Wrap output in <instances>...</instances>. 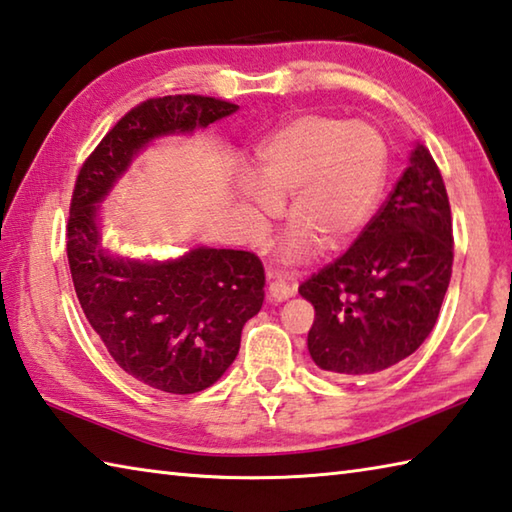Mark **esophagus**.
Listing matches in <instances>:
<instances>
[{
    "instance_id": "esophagus-1",
    "label": "esophagus",
    "mask_w": 512,
    "mask_h": 512,
    "mask_svg": "<svg viewBox=\"0 0 512 512\" xmlns=\"http://www.w3.org/2000/svg\"><path fill=\"white\" fill-rule=\"evenodd\" d=\"M269 278H272V274H269ZM294 294V287L285 283V281H272L269 283V301L274 303H281L285 301V298H289Z\"/></svg>"
}]
</instances>
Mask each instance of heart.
I'll use <instances>...</instances> for the list:
<instances>
[{
  "mask_svg": "<svg viewBox=\"0 0 512 512\" xmlns=\"http://www.w3.org/2000/svg\"><path fill=\"white\" fill-rule=\"evenodd\" d=\"M388 149L368 122L336 115H303L278 129L260 151V180L243 185L254 236L289 196L296 231L287 258H301L310 240L323 252L341 249L359 234L381 191Z\"/></svg>",
  "mask_w": 512,
  "mask_h": 512,
  "instance_id": "heart-1",
  "label": "heart"
}]
</instances>
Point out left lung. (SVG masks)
Instances as JSON below:
<instances>
[{
	"label": "left lung",
	"instance_id": "8db88e82",
	"mask_svg": "<svg viewBox=\"0 0 512 512\" xmlns=\"http://www.w3.org/2000/svg\"><path fill=\"white\" fill-rule=\"evenodd\" d=\"M452 245L446 185L435 158L417 144L410 167L350 249L298 287L316 312L307 350L318 368L352 379L417 352L446 296Z\"/></svg>",
	"mask_w": 512,
	"mask_h": 512
}]
</instances>
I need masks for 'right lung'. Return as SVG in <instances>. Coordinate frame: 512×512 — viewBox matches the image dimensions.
Listing matches in <instances>:
<instances>
[{
	"label": "right lung",
	"instance_id": "add662e5",
	"mask_svg": "<svg viewBox=\"0 0 512 512\" xmlns=\"http://www.w3.org/2000/svg\"><path fill=\"white\" fill-rule=\"evenodd\" d=\"M236 109L194 93L149 98L115 122L75 178L66 256L77 301L111 359L162 392L205 390L234 363L243 325L263 305V263L252 252L207 247L167 263L111 258L95 227V202L149 140L207 127Z\"/></svg>",
	"mask_w": 512,
	"mask_h": 512
}]
</instances>
